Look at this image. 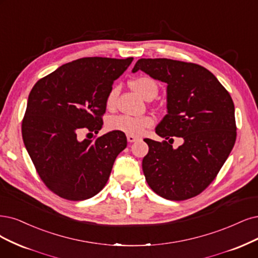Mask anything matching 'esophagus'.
<instances>
[{
  "label": "esophagus",
  "mask_w": 258,
  "mask_h": 258,
  "mask_svg": "<svg viewBox=\"0 0 258 258\" xmlns=\"http://www.w3.org/2000/svg\"><path fill=\"white\" fill-rule=\"evenodd\" d=\"M136 140H138V137H135V136H127V141L128 142H131V144H132V142H135Z\"/></svg>",
  "instance_id": "esophagus-1"
}]
</instances>
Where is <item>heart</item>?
<instances>
[{
    "mask_svg": "<svg viewBox=\"0 0 258 258\" xmlns=\"http://www.w3.org/2000/svg\"><path fill=\"white\" fill-rule=\"evenodd\" d=\"M131 88L137 92L142 98L147 99L148 95L157 93L156 83L147 76H141L132 80L130 82ZM116 89L110 90L106 98V107L111 108L116 100ZM155 120L151 116L142 117H131L126 114H120V116L111 117L107 122V127L109 131H116L126 134L127 136H140L144 134L147 128H150L154 125Z\"/></svg>",
    "mask_w": 258,
    "mask_h": 258,
    "instance_id": "heart-1",
    "label": "heart"
}]
</instances>
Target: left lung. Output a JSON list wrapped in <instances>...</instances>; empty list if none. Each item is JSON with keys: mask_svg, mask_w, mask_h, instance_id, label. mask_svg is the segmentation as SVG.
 Masks as SVG:
<instances>
[{"mask_svg": "<svg viewBox=\"0 0 258 258\" xmlns=\"http://www.w3.org/2000/svg\"><path fill=\"white\" fill-rule=\"evenodd\" d=\"M138 70L168 85V113L155 131L165 140L145 139L149 153L142 170L147 183L167 200L194 198L216 178L235 145L233 100L216 76L197 63L141 58L133 72ZM174 136L184 139L177 149L170 142Z\"/></svg>", "mask_w": 258, "mask_h": 258, "instance_id": "1", "label": "left lung"}]
</instances>
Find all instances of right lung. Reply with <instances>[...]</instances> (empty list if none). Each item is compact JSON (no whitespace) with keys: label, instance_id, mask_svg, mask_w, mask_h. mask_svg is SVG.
<instances>
[{"label":"right lung","instance_id":"obj_1","mask_svg":"<svg viewBox=\"0 0 258 258\" xmlns=\"http://www.w3.org/2000/svg\"><path fill=\"white\" fill-rule=\"evenodd\" d=\"M84 57L38 81L28 95L22 138L42 182L70 201L92 198L106 185L126 136L112 131L79 139L82 131L99 133L112 84L133 61Z\"/></svg>","mask_w":258,"mask_h":258}]
</instances>
